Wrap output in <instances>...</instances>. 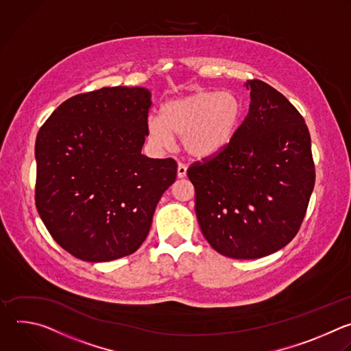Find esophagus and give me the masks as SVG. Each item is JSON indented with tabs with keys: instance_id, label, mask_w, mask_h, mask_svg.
Returning <instances> with one entry per match:
<instances>
[{
	"instance_id": "obj_1",
	"label": "esophagus",
	"mask_w": 351,
	"mask_h": 351,
	"mask_svg": "<svg viewBox=\"0 0 351 351\" xmlns=\"http://www.w3.org/2000/svg\"><path fill=\"white\" fill-rule=\"evenodd\" d=\"M177 176L178 178H184L186 176V166L184 163H178V167H177Z\"/></svg>"
}]
</instances>
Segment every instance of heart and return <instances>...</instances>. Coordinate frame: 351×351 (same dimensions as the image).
<instances>
[{
	"label": "heart",
	"mask_w": 351,
	"mask_h": 351,
	"mask_svg": "<svg viewBox=\"0 0 351 351\" xmlns=\"http://www.w3.org/2000/svg\"><path fill=\"white\" fill-rule=\"evenodd\" d=\"M243 106L238 97L220 91H197L171 99L162 117H151L148 134L158 148H169L173 136L196 159L213 158L226 151L239 130Z\"/></svg>",
	"instance_id": "obj_1"
}]
</instances>
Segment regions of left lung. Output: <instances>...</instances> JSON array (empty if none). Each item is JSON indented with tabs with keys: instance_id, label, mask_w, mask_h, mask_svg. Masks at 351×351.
Listing matches in <instances>:
<instances>
[{
	"instance_id": "obj_1",
	"label": "left lung",
	"mask_w": 351,
	"mask_h": 351,
	"mask_svg": "<svg viewBox=\"0 0 351 351\" xmlns=\"http://www.w3.org/2000/svg\"><path fill=\"white\" fill-rule=\"evenodd\" d=\"M249 113L230 147L195 162V212L203 237L231 258H260L299 232L315 182L303 116L261 80H247Z\"/></svg>"
}]
</instances>
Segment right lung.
Instances as JSON below:
<instances>
[{
  "mask_svg": "<svg viewBox=\"0 0 351 351\" xmlns=\"http://www.w3.org/2000/svg\"><path fill=\"white\" fill-rule=\"evenodd\" d=\"M151 105L147 88L104 87L60 104L37 134V212L55 242L80 260L134 253L176 181L174 159L141 154Z\"/></svg>",
  "mask_w": 351,
  "mask_h": 351,
  "instance_id": "add662e5",
  "label": "right lung"
}]
</instances>
